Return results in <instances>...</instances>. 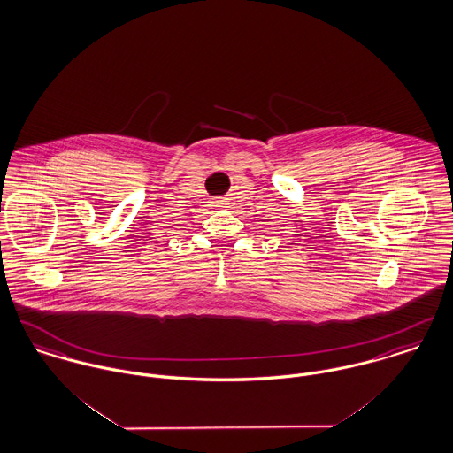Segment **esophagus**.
Listing matches in <instances>:
<instances>
[{
	"instance_id": "esophagus-1",
	"label": "esophagus",
	"mask_w": 453,
	"mask_h": 453,
	"mask_svg": "<svg viewBox=\"0 0 453 453\" xmlns=\"http://www.w3.org/2000/svg\"><path fill=\"white\" fill-rule=\"evenodd\" d=\"M212 206L219 207V209H221V207H228V201L223 199V197H218V199L212 201Z\"/></svg>"
}]
</instances>
